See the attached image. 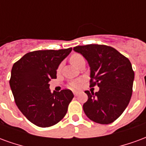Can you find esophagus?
<instances>
[{"label": "esophagus", "instance_id": "obj_1", "mask_svg": "<svg viewBox=\"0 0 146 146\" xmlns=\"http://www.w3.org/2000/svg\"><path fill=\"white\" fill-rule=\"evenodd\" d=\"M73 95H75V96H76V95H78V92H73Z\"/></svg>", "mask_w": 146, "mask_h": 146}]
</instances>
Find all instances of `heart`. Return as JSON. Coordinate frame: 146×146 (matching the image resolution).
I'll return each instance as SVG.
<instances>
[{
  "label": "heart",
  "mask_w": 146,
  "mask_h": 146,
  "mask_svg": "<svg viewBox=\"0 0 146 146\" xmlns=\"http://www.w3.org/2000/svg\"><path fill=\"white\" fill-rule=\"evenodd\" d=\"M83 57L80 54H73L71 57H70V62L73 64V66H75L80 59H82ZM80 85V81H76V82H73L72 84H70V88H78Z\"/></svg>",
  "instance_id": "b5f03b06"
}]
</instances>
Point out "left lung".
Here are the masks:
<instances>
[{"mask_svg": "<svg viewBox=\"0 0 146 146\" xmlns=\"http://www.w3.org/2000/svg\"><path fill=\"white\" fill-rule=\"evenodd\" d=\"M74 51L82 54L90 67L91 86L99 91L90 93L83 105L89 119L109 124L119 117L128 106L132 95L135 73L131 62L115 48L101 44L76 46Z\"/></svg>", "mask_w": 146, "mask_h": 146, "instance_id": "left-lung-1", "label": "left lung"}]
</instances>
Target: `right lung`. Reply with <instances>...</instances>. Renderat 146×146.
I'll use <instances>...</instances> for the list:
<instances>
[{
    "instance_id": "1",
    "label": "right lung",
    "mask_w": 146,
    "mask_h": 146,
    "mask_svg": "<svg viewBox=\"0 0 146 146\" xmlns=\"http://www.w3.org/2000/svg\"><path fill=\"white\" fill-rule=\"evenodd\" d=\"M71 51L72 48L32 51L12 66L9 84L15 104L35 125L51 127L66 114L73 92L68 89L51 92L48 83L56 79L58 66Z\"/></svg>"
}]
</instances>
